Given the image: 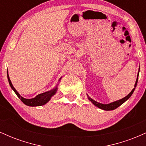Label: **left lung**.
Instances as JSON below:
<instances>
[{"instance_id":"left-lung-1","label":"left lung","mask_w":146,"mask_h":146,"mask_svg":"<svg viewBox=\"0 0 146 146\" xmlns=\"http://www.w3.org/2000/svg\"><path fill=\"white\" fill-rule=\"evenodd\" d=\"M139 69L140 68H139V71H138V73H137V80H136V82H135V88H133L131 90V92H130L129 94L127 95V96H125V98L121 99V100H117V101H115L113 102H111V103H109V104H101L100 103V102H98L96 101H95L94 100H93L92 98H90L89 96H88V94L87 95V97H88V99L89 100V101H90L92 102V104H93L95 106H97L98 108H100V109H102L104 110H115L117 108H118L119 106H120L122 104H123L125 101H127V100H128L129 98L131 97V95H132V93H133L134 90H135V88H136L137 86V82H138V77H139Z\"/></svg>"}]
</instances>
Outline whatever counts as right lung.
Here are the masks:
<instances>
[{"instance_id":"add662e5","label":"right lung","mask_w":146,"mask_h":146,"mask_svg":"<svg viewBox=\"0 0 146 146\" xmlns=\"http://www.w3.org/2000/svg\"><path fill=\"white\" fill-rule=\"evenodd\" d=\"M62 78V77H61V78L59 79V80H58V83L57 84L56 86H55L53 89L48 90V91L44 92V93H40V94L38 95L37 96L35 97L34 98L26 99V98H23V97L18 93V92L16 90V88H14V86H13L12 83H11V80H10L9 79V74H8V70H7V79L11 89L14 90L16 95L18 97V98H19L25 105L29 106H43L46 104V103H48V102L50 101V100H51L52 97H53V95L57 93V90H58V84H59V82H60V80H61Z\"/></svg>"}]
</instances>
